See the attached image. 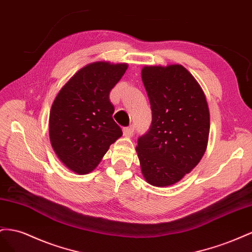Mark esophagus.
<instances>
[{"instance_id": "1", "label": "esophagus", "mask_w": 252, "mask_h": 252, "mask_svg": "<svg viewBox=\"0 0 252 252\" xmlns=\"http://www.w3.org/2000/svg\"><path fill=\"white\" fill-rule=\"evenodd\" d=\"M134 132H135V126H126V127L124 128V135L128 136V137L132 136L134 134Z\"/></svg>"}]
</instances>
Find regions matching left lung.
Masks as SVG:
<instances>
[{
	"mask_svg": "<svg viewBox=\"0 0 252 252\" xmlns=\"http://www.w3.org/2000/svg\"><path fill=\"white\" fill-rule=\"evenodd\" d=\"M152 124L138 138L136 152L146 181L155 187L178 183L204 156L210 114L200 85L183 65L141 69Z\"/></svg>",
	"mask_w": 252,
	"mask_h": 252,
	"instance_id": "left-lung-1",
	"label": "left lung"
}]
</instances>
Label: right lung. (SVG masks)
<instances>
[{
    "instance_id": "1",
    "label": "right lung",
    "mask_w": 252,
    "mask_h": 252,
    "mask_svg": "<svg viewBox=\"0 0 252 252\" xmlns=\"http://www.w3.org/2000/svg\"><path fill=\"white\" fill-rule=\"evenodd\" d=\"M126 68V63H90L64 84L54 100L50 143L59 159L75 173L92 172L122 136L112 117L115 109L110 92Z\"/></svg>"
}]
</instances>
